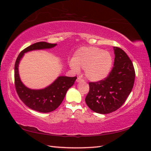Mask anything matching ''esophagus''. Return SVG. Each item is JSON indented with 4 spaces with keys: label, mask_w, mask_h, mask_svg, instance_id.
I'll return each mask as SVG.
<instances>
[{
    "label": "esophagus",
    "mask_w": 151,
    "mask_h": 151,
    "mask_svg": "<svg viewBox=\"0 0 151 151\" xmlns=\"http://www.w3.org/2000/svg\"><path fill=\"white\" fill-rule=\"evenodd\" d=\"M84 82V80H83L82 78H81L80 77H78V78L76 79V82L79 83V82Z\"/></svg>",
    "instance_id": "1"
}]
</instances>
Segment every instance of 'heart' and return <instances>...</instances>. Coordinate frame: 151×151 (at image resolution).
I'll return each instance as SVG.
<instances>
[{
  "label": "heart",
  "mask_w": 151,
  "mask_h": 151,
  "mask_svg": "<svg viewBox=\"0 0 151 151\" xmlns=\"http://www.w3.org/2000/svg\"><path fill=\"white\" fill-rule=\"evenodd\" d=\"M113 61V57L109 51L94 46H83L75 52L69 66L76 72L83 69L88 80L99 82L109 76Z\"/></svg>",
  "instance_id": "heart-1"
}]
</instances>
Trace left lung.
I'll return each mask as SVG.
<instances>
[{
    "label": "left lung",
    "instance_id": "8db88e82",
    "mask_svg": "<svg viewBox=\"0 0 151 151\" xmlns=\"http://www.w3.org/2000/svg\"><path fill=\"white\" fill-rule=\"evenodd\" d=\"M114 68L104 80L89 83L86 98L87 106L96 113L106 114L117 110L133 87L135 72L132 62L121 48L114 47Z\"/></svg>",
    "mask_w": 151,
    "mask_h": 151
}]
</instances>
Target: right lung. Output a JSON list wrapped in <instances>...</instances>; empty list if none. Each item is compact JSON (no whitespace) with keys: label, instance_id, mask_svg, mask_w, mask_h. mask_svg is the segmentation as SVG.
I'll return each instance as SVG.
<instances>
[{"label":"right lung","instance_id":"1","mask_svg":"<svg viewBox=\"0 0 151 151\" xmlns=\"http://www.w3.org/2000/svg\"><path fill=\"white\" fill-rule=\"evenodd\" d=\"M57 45L44 41L36 42L22 51L15 63L14 82L19 98L26 106L40 112L48 113L57 109L63 102L68 90L75 83L77 77L59 76L44 88L32 89L25 86L22 82L19 75V64L25 53L34 50L50 49Z\"/></svg>","mask_w":151,"mask_h":151}]
</instances>
